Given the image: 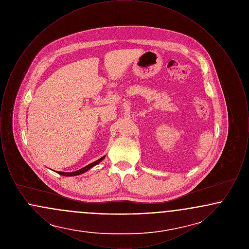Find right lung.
<instances>
[{"label":"right lung","instance_id":"right-lung-1","mask_svg":"<svg viewBox=\"0 0 249 249\" xmlns=\"http://www.w3.org/2000/svg\"><path fill=\"white\" fill-rule=\"evenodd\" d=\"M106 158V156H104V157H102L101 159H99V160H97L96 161L94 162H92V163H90V164H89V165L85 166L83 167L82 169H79V170H77V171H75V172H71V173H65V172H56L57 174H59L60 176H63V177H75V176H79V175H82L84 173H86V172H88L89 169H91L92 167H94L95 165H97V164H99L104 159Z\"/></svg>","mask_w":249,"mask_h":249}]
</instances>
